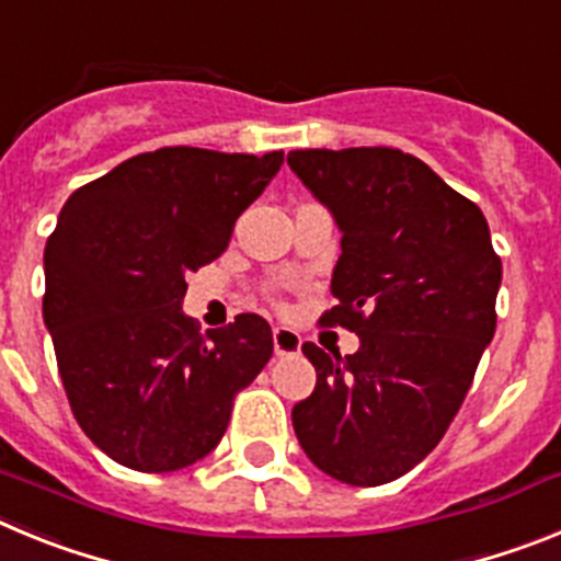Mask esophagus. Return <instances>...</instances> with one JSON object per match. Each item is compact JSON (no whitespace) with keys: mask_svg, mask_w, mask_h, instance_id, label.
Returning <instances> with one entry per match:
<instances>
[{"mask_svg":"<svg viewBox=\"0 0 561 561\" xmlns=\"http://www.w3.org/2000/svg\"><path fill=\"white\" fill-rule=\"evenodd\" d=\"M272 345H275V356H291V354H300L304 340H300L297 331L277 325V329L272 331Z\"/></svg>","mask_w":561,"mask_h":561,"instance_id":"1","label":"esophagus"}]
</instances>
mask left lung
I'll use <instances>...</instances> for the list:
<instances>
[{"mask_svg": "<svg viewBox=\"0 0 561 561\" xmlns=\"http://www.w3.org/2000/svg\"><path fill=\"white\" fill-rule=\"evenodd\" d=\"M286 162L342 232L320 323L359 336L348 356L306 342L317 385L291 424L334 480L390 483L438 447L472 388L503 264L480 207L413 153L306 148Z\"/></svg>", "mask_w": 561, "mask_h": 561, "instance_id": "1", "label": "left lung"}]
</instances>
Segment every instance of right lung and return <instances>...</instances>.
Listing matches in <instances>:
<instances>
[{
	"instance_id": "1",
	"label": "right lung",
	"mask_w": 561,
	"mask_h": 561,
	"mask_svg": "<svg viewBox=\"0 0 561 561\" xmlns=\"http://www.w3.org/2000/svg\"><path fill=\"white\" fill-rule=\"evenodd\" d=\"M284 165L173 146L78 187L44 247V325L69 408L98 449L176 472L225 435L232 399L272 356L264 317L199 334L185 277L227 250L236 219Z\"/></svg>"
}]
</instances>
